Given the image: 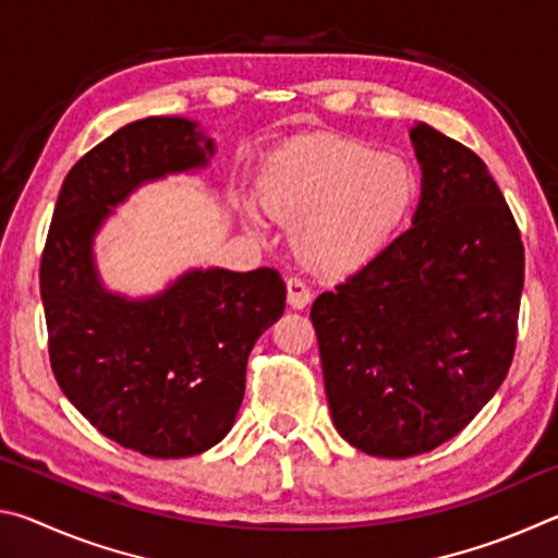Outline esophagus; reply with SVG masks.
Instances as JSON below:
<instances>
[{
	"label": "esophagus",
	"mask_w": 558,
	"mask_h": 558,
	"mask_svg": "<svg viewBox=\"0 0 558 558\" xmlns=\"http://www.w3.org/2000/svg\"><path fill=\"white\" fill-rule=\"evenodd\" d=\"M288 305L292 310H305L310 302H313V290L305 286V280L300 278H288Z\"/></svg>",
	"instance_id": "esophagus-1"
}]
</instances>
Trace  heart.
<instances>
[{
  "label": "heart",
  "instance_id": "1",
  "mask_svg": "<svg viewBox=\"0 0 558 558\" xmlns=\"http://www.w3.org/2000/svg\"><path fill=\"white\" fill-rule=\"evenodd\" d=\"M418 196L413 167L362 140L307 135L268 157L258 199L292 223V251L307 268L344 276L393 241Z\"/></svg>",
  "mask_w": 558,
  "mask_h": 558
}]
</instances>
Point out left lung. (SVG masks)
<instances>
[{
	"label": "left lung",
	"mask_w": 558,
	"mask_h": 558,
	"mask_svg": "<svg viewBox=\"0 0 558 558\" xmlns=\"http://www.w3.org/2000/svg\"><path fill=\"white\" fill-rule=\"evenodd\" d=\"M411 140L413 226L310 310L335 428L379 458L442 446L493 399L524 286L522 233L487 165L423 122Z\"/></svg>",
	"instance_id": "1"
}]
</instances>
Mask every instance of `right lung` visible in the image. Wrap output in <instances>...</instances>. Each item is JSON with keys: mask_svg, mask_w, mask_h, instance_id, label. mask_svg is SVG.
Masks as SVG:
<instances>
[{"mask_svg": "<svg viewBox=\"0 0 558 558\" xmlns=\"http://www.w3.org/2000/svg\"><path fill=\"white\" fill-rule=\"evenodd\" d=\"M194 122L145 118L65 174L41 253L49 359L69 401L102 436L149 458H189L231 430L256 339L286 313L276 268L192 270L159 298L108 295L90 243L137 184L206 165Z\"/></svg>", "mask_w": 558, "mask_h": 558, "instance_id": "1", "label": "right lung"}]
</instances>
